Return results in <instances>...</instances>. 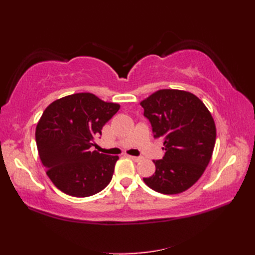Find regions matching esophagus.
<instances>
[{
	"label": "esophagus",
	"instance_id": "obj_1",
	"mask_svg": "<svg viewBox=\"0 0 255 255\" xmlns=\"http://www.w3.org/2000/svg\"><path fill=\"white\" fill-rule=\"evenodd\" d=\"M129 158H130L132 161H134V162H138V161H140L141 160V158H140V156H133V155H129Z\"/></svg>",
	"mask_w": 255,
	"mask_h": 255
}]
</instances>
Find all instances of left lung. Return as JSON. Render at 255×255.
Listing matches in <instances>:
<instances>
[{
    "instance_id": "obj_1",
    "label": "left lung",
    "mask_w": 255,
    "mask_h": 255,
    "mask_svg": "<svg viewBox=\"0 0 255 255\" xmlns=\"http://www.w3.org/2000/svg\"><path fill=\"white\" fill-rule=\"evenodd\" d=\"M143 115L154 138H163V159L143 182L153 191L173 195L186 191L203 175L213 155L216 126L208 108L196 95L181 90H159L143 100Z\"/></svg>"
}]
</instances>
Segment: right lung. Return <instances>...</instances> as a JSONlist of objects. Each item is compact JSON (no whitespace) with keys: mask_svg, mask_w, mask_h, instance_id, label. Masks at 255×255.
I'll return each instance as SVG.
<instances>
[{"mask_svg":"<svg viewBox=\"0 0 255 255\" xmlns=\"http://www.w3.org/2000/svg\"><path fill=\"white\" fill-rule=\"evenodd\" d=\"M119 107L92 93H77L52 102L42 113L35 132L38 153L61 192L88 197L110 184L118 156L93 151V145Z\"/></svg>","mask_w":255,"mask_h":255,"instance_id":"1","label":"right lung"}]
</instances>
